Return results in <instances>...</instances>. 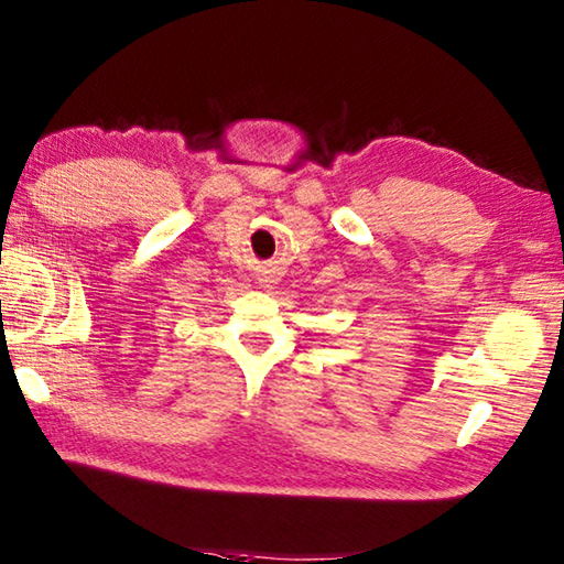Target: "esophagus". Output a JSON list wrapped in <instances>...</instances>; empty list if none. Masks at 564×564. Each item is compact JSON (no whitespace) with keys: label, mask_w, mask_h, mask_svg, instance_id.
<instances>
[{"label":"esophagus","mask_w":564,"mask_h":564,"mask_svg":"<svg viewBox=\"0 0 564 564\" xmlns=\"http://www.w3.org/2000/svg\"><path fill=\"white\" fill-rule=\"evenodd\" d=\"M275 281H279V279H275V273H273V271H269V269L261 271V275H259V283L263 285V289H271V285H273Z\"/></svg>","instance_id":"1"}]
</instances>
